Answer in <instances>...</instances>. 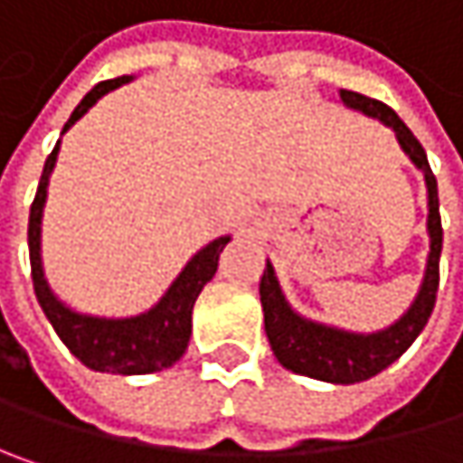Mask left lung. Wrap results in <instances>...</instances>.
<instances>
[{"label": "left lung", "instance_id": "1", "mask_svg": "<svg viewBox=\"0 0 463 463\" xmlns=\"http://www.w3.org/2000/svg\"><path fill=\"white\" fill-rule=\"evenodd\" d=\"M340 101L348 109H356L367 118L381 120L389 126L405 155L416 163V168L423 171L426 179V193H429V217H426V231H429V260H426V273L420 281L413 306L386 329L362 335V332H348L337 326L311 322L292 311L287 303L276 270L270 262H265V273L260 279V303L265 314V332L270 340V348L276 359L298 373L308 375L326 383H359L381 370H386L392 362H397L420 335L426 326L434 300H437V287H439V251H442V222H439V198H437V179L429 168L426 152L420 141L413 137V131L400 120V115L386 107L378 99H367L354 90H340Z\"/></svg>", "mask_w": 463, "mask_h": 463}]
</instances>
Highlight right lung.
<instances>
[{"mask_svg": "<svg viewBox=\"0 0 463 463\" xmlns=\"http://www.w3.org/2000/svg\"><path fill=\"white\" fill-rule=\"evenodd\" d=\"M134 77H118L99 82L71 112L63 131L66 134L101 96L109 90L131 82ZM61 149V139L55 149L47 155L43 179L32 203L29 214V260H32V281L34 295L45 311L47 322L58 332L63 345L90 370L96 373H112V375H146L171 367L182 359L187 351L190 335H193V306L201 295V289L214 279L217 262L222 249L228 246L231 235H220L212 243H206L174 279L168 292L139 317L128 319H107V317H88L77 314L69 306H63L55 292L50 289L43 270V254H40V231H43V209L47 201V182L55 168V157Z\"/></svg>", "mask_w": 463, "mask_h": 463, "instance_id": "obj_1", "label": "right lung"}]
</instances>
